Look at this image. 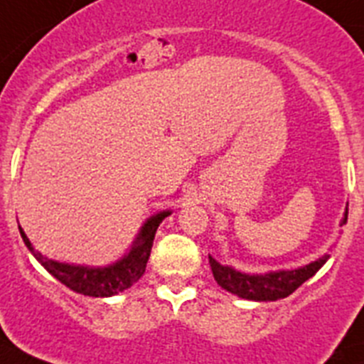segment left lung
I'll return each instance as SVG.
<instances>
[{
    "instance_id": "1",
    "label": "left lung",
    "mask_w": 364,
    "mask_h": 364,
    "mask_svg": "<svg viewBox=\"0 0 364 364\" xmlns=\"http://www.w3.org/2000/svg\"><path fill=\"white\" fill-rule=\"evenodd\" d=\"M348 217V208L345 210V218L341 222V226L346 222ZM330 255H323L310 264L302 266L297 269H279V272H269L264 275L259 273H242L231 266H222L220 262L210 255L211 272H213L215 281L218 286L230 294L239 295V297L247 299V301H277L294 294L302 282L314 277L315 273L323 268V264Z\"/></svg>"
}]
</instances>
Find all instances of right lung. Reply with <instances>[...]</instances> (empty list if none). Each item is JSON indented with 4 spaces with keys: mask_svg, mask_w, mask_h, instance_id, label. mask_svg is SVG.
I'll return each mask as SVG.
<instances>
[{
    "mask_svg": "<svg viewBox=\"0 0 364 364\" xmlns=\"http://www.w3.org/2000/svg\"><path fill=\"white\" fill-rule=\"evenodd\" d=\"M167 215H171V211H160V213L147 218L138 237L134 239L129 252L125 253L117 262H112L109 266H100V268L67 264V262H58V260L47 259V257H43L40 252L34 250V246L27 239V235H25L21 228H19V233H21V239H23L25 246L28 247V252L36 257L38 262L53 277H56L62 284H65L67 288H70L76 294L89 295V297H111V295H117L131 288L138 279L142 277L151 255L154 233L159 230L160 222Z\"/></svg>",
    "mask_w": 364,
    "mask_h": 364,
    "instance_id": "1",
    "label": "right lung"
}]
</instances>
